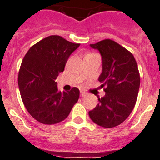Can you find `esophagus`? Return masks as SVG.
Segmentation results:
<instances>
[{"mask_svg":"<svg viewBox=\"0 0 160 160\" xmlns=\"http://www.w3.org/2000/svg\"><path fill=\"white\" fill-rule=\"evenodd\" d=\"M85 95H87V93L84 91H83V90H80V96L81 97H84Z\"/></svg>","mask_w":160,"mask_h":160,"instance_id":"obj_1","label":"esophagus"}]
</instances>
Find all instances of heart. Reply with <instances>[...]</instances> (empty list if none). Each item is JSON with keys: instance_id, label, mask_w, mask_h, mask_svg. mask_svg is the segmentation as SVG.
Here are the masks:
<instances>
[{"instance_id": "b5f03b06", "label": "heart", "mask_w": 160, "mask_h": 160, "mask_svg": "<svg viewBox=\"0 0 160 160\" xmlns=\"http://www.w3.org/2000/svg\"><path fill=\"white\" fill-rule=\"evenodd\" d=\"M91 54H93V53H89V54H87V55H91Z\"/></svg>"}]
</instances>
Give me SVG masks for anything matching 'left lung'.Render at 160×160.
Wrapping results in <instances>:
<instances>
[{
  "label": "left lung",
  "instance_id": "left-lung-1",
  "mask_svg": "<svg viewBox=\"0 0 160 160\" xmlns=\"http://www.w3.org/2000/svg\"><path fill=\"white\" fill-rule=\"evenodd\" d=\"M90 47L102 57L98 80L106 93L89 112V118L97 125L112 128L122 123L134 108L141 83L138 67L132 53L112 40H102Z\"/></svg>",
  "mask_w": 160,
  "mask_h": 160
}]
</instances>
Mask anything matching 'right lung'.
I'll return each instance as SVG.
<instances>
[{
    "label": "right lung",
    "mask_w": 160,
    "mask_h": 160,
    "mask_svg": "<svg viewBox=\"0 0 160 160\" xmlns=\"http://www.w3.org/2000/svg\"><path fill=\"white\" fill-rule=\"evenodd\" d=\"M80 45L52 35L31 47L24 56L18 84L26 109L38 122L47 125L60 122L77 102L80 90L73 87L71 91H59L55 80Z\"/></svg>",
    "instance_id": "right-lung-1"
}]
</instances>
